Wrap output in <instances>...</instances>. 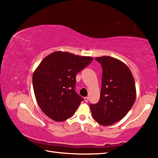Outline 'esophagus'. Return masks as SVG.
I'll use <instances>...</instances> for the list:
<instances>
[{
    "label": "esophagus",
    "mask_w": 158,
    "mask_h": 158,
    "mask_svg": "<svg viewBox=\"0 0 158 158\" xmlns=\"http://www.w3.org/2000/svg\"><path fill=\"white\" fill-rule=\"evenodd\" d=\"M89 98H88V97H85L84 98V101L85 102H89Z\"/></svg>",
    "instance_id": "34e87169"
}]
</instances>
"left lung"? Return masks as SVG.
I'll list each match as a JSON object with an SVG mask.
<instances>
[{
  "mask_svg": "<svg viewBox=\"0 0 158 158\" xmlns=\"http://www.w3.org/2000/svg\"><path fill=\"white\" fill-rule=\"evenodd\" d=\"M102 67L100 98L90 105L93 118L102 125H111L125 116L135 103V82L129 68L111 56L95 58Z\"/></svg>",
  "mask_w": 158,
  "mask_h": 158,
  "instance_id": "1",
  "label": "left lung"
}]
</instances>
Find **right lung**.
Segmentation results:
<instances>
[{"mask_svg":"<svg viewBox=\"0 0 158 158\" xmlns=\"http://www.w3.org/2000/svg\"><path fill=\"white\" fill-rule=\"evenodd\" d=\"M93 60L58 51L42 60L33 73V85L37 102L45 115L58 122L73 116L84 100L74 89L76 75Z\"/></svg>","mask_w":158,"mask_h":158,"instance_id":"1","label":"right lung"}]
</instances>
